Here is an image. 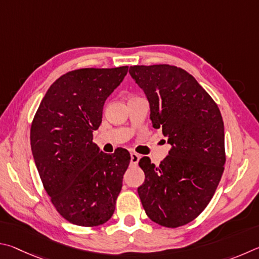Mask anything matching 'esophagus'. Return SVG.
<instances>
[{
	"label": "esophagus",
	"mask_w": 259,
	"mask_h": 259,
	"mask_svg": "<svg viewBox=\"0 0 259 259\" xmlns=\"http://www.w3.org/2000/svg\"><path fill=\"white\" fill-rule=\"evenodd\" d=\"M139 160H140V156L138 155V153H135V152L131 153V164L138 165Z\"/></svg>",
	"instance_id": "34e87169"
}]
</instances>
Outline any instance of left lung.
<instances>
[{
    "label": "left lung",
    "instance_id": "8db88e82",
    "mask_svg": "<svg viewBox=\"0 0 259 259\" xmlns=\"http://www.w3.org/2000/svg\"><path fill=\"white\" fill-rule=\"evenodd\" d=\"M130 74L150 103L152 126L171 146L164 162L143 157L138 193L152 222L175 229L192 222L211 200L226 160L224 122L216 102L176 66H133Z\"/></svg>",
    "mask_w": 259,
    "mask_h": 259
}]
</instances>
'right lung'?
<instances>
[{"mask_svg": "<svg viewBox=\"0 0 259 259\" xmlns=\"http://www.w3.org/2000/svg\"><path fill=\"white\" fill-rule=\"evenodd\" d=\"M128 67L81 68L50 86L30 127V146L40 181L63 219L79 226L104 224L115 211L131 156L117 148L100 152L93 132L103 104Z\"/></svg>", "mask_w": 259, "mask_h": 259, "instance_id": "obj_1", "label": "right lung"}]
</instances>
